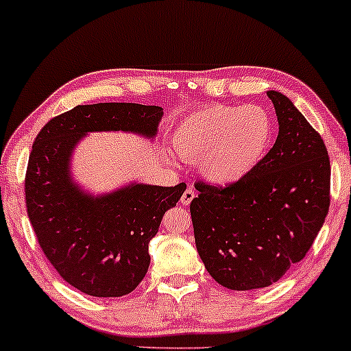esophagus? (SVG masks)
<instances>
[{
    "label": "esophagus",
    "instance_id": "obj_1",
    "mask_svg": "<svg viewBox=\"0 0 351 351\" xmlns=\"http://www.w3.org/2000/svg\"><path fill=\"white\" fill-rule=\"evenodd\" d=\"M196 196V193H195V190L191 189V186H189V189H186L185 191H184V195H182V198H180V203L184 204V206H189L191 201H193V198Z\"/></svg>",
    "mask_w": 351,
    "mask_h": 351
}]
</instances>
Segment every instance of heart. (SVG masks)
Returning <instances> with one entry per match:
<instances>
[{
    "label": "heart",
    "instance_id": "1",
    "mask_svg": "<svg viewBox=\"0 0 351 351\" xmlns=\"http://www.w3.org/2000/svg\"><path fill=\"white\" fill-rule=\"evenodd\" d=\"M273 121L258 105H209L177 126L172 143L184 160H199V171L215 185L228 186L257 169L270 150Z\"/></svg>",
    "mask_w": 351,
    "mask_h": 351
}]
</instances>
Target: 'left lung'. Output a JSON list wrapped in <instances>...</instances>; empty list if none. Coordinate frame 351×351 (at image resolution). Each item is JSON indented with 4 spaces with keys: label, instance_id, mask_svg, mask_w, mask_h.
<instances>
[{
    "label": "left lung",
    "instance_id": "1",
    "mask_svg": "<svg viewBox=\"0 0 351 351\" xmlns=\"http://www.w3.org/2000/svg\"><path fill=\"white\" fill-rule=\"evenodd\" d=\"M280 124L257 169L234 185L196 182L190 204L206 270L232 291L276 282L308 252L330 203V162L323 138L286 95L268 90Z\"/></svg>",
    "mask_w": 351,
    "mask_h": 351
}]
</instances>
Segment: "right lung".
<instances>
[{
	"instance_id": "obj_1",
	"label": "right lung",
	"mask_w": 351,
	"mask_h": 351,
	"mask_svg": "<svg viewBox=\"0 0 351 351\" xmlns=\"http://www.w3.org/2000/svg\"><path fill=\"white\" fill-rule=\"evenodd\" d=\"M161 118L155 105H78L52 118L33 142L25 176L30 223L47 261L84 294L121 297L136 289L150 265V239L186 185L134 182L94 196L71 179L73 150L88 132L153 138Z\"/></svg>"
}]
</instances>
